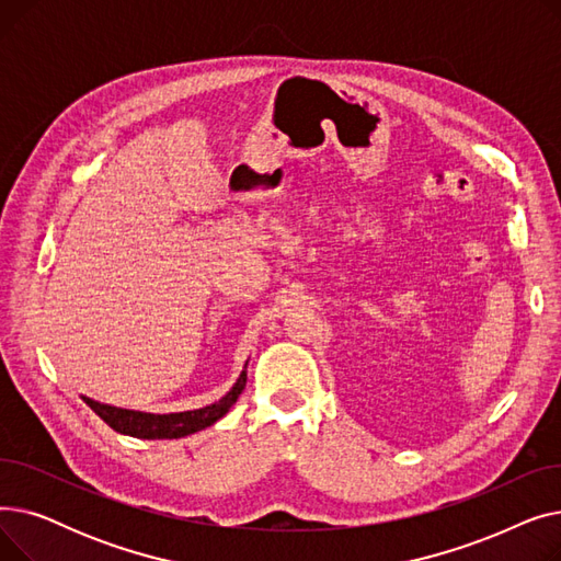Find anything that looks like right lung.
Listing matches in <instances>:
<instances>
[{
  "instance_id": "1",
  "label": "right lung",
  "mask_w": 561,
  "mask_h": 561,
  "mask_svg": "<svg viewBox=\"0 0 561 561\" xmlns=\"http://www.w3.org/2000/svg\"><path fill=\"white\" fill-rule=\"evenodd\" d=\"M245 379H248V375L243 370L225 398H220L218 402H214L209 407L193 409V411H180V414H142V411L117 409V407L100 404V402L88 400V398H83V402L91 407L111 430L121 432V434L136 436V438H180V436L209 427L218 419H222L229 411V407L239 400L241 391L245 389Z\"/></svg>"
}]
</instances>
